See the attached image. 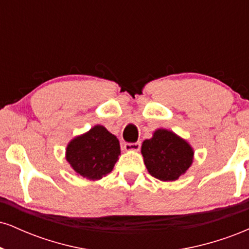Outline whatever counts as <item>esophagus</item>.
Segmentation results:
<instances>
[{"instance_id": "obj_1", "label": "esophagus", "mask_w": 249, "mask_h": 249, "mask_svg": "<svg viewBox=\"0 0 249 249\" xmlns=\"http://www.w3.org/2000/svg\"><path fill=\"white\" fill-rule=\"evenodd\" d=\"M124 148H125V151H138L139 148H141V142H125Z\"/></svg>"}]
</instances>
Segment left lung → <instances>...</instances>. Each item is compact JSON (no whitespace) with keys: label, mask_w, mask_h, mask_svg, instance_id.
<instances>
[{"label":"left lung","mask_w":249,"mask_h":249,"mask_svg":"<svg viewBox=\"0 0 249 249\" xmlns=\"http://www.w3.org/2000/svg\"><path fill=\"white\" fill-rule=\"evenodd\" d=\"M142 154L151 176L162 181H174L191 166L194 152L176 133L159 128L152 138L142 142Z\"/></svg>","instance_id":"8db88e82"}]
</instances>
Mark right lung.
<instances>
[{"label": "right lung", "instance_id": "obj_1", "mask_svg": "<svg viewBox=\"0 0 249 249\" xmlns=\"http://www.w3.org/2000/svg\"><path fill=\"white\" fill-rule=\"evenodd\" d=\"M121 146L118 139L102 125L76 137L67 147V160L83 178L98 180L112 171Z\"/></svg>", "mask_w": 249, "mask_h": 249}]
</instances>
